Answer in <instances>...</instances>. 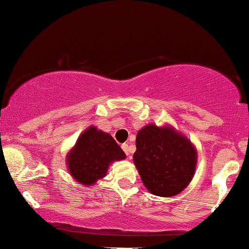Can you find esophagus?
I'll use <instances>...</instances> for the list:
<instances>
[{"label": "esophagus", "instance_id": "34e87169", "mask_svg": "<svg viewBox=\"0 0 249 249\" xmlns=\"http://www.w3.org/2000/svg\"><path fill=\"white\" fill-rule=\"evenodd\" d=\"M122 148H123V150L125 151V154H126V155L130 158V145L129 144H123Z\"/></svg>", "mask_w": 249, "mask_h": 249}]
</instances>
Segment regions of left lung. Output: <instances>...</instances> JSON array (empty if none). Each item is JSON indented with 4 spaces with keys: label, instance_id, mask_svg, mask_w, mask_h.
<instances>
[{
    "label": "left lung",
    "instance_id": "8db88e82",
    "mask_svg": "<svg viewBox=\"0 0 249 249\" xmlns=\"http://www.w3.org/2000/svg\"><path fill=\"white\" fill-rule=\"evenodd\" d=\"M197 149L172 125L148 124L136 136L133 163L146 190L159 197H173L192 181Z\"/></svg>",
    "mask_w": 249,
    "mask_h": 249
}]
</instances>
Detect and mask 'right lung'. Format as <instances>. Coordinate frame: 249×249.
I'll use <instances>...</instances> for the list:
<instances>
[{
	"label": "right lung",
	"instance_id": "1",
	"mask_svg": "<svg viewBox=\"0 0 249 249\" xmlns=\"http://www.w3.org/2000/svg\"><path fill=\"white\" fill-rule=\"evenodd\" d=\"M126 158L109 133L90 125L67 154L68 171L81 185L91 186L106 177L112 162Z\"/></svg>",
	"mask_w": 249,
	"mask_h": 249
}]
</instances>
